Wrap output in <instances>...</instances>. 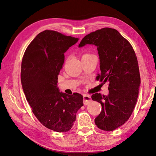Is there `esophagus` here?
I'll return each instance as SVG.
<instances>
[{
  "instance_id": "34e87169",
  "label": "esophagus",
  "mask_w": 156,
  "mask_h": 156,
  "mask_svg": "<svg viewBox=\"0 0 156 156\" xmlns=\"http://www.w3.org/2000/svg\"><path fill=\"white\" fill-rule=\"evenodd\" d=\"M91 101H92V99H91L90 96L87 95V94H84L83 96V102L84 105H88Z\"/></svg>"
}]
</instances>
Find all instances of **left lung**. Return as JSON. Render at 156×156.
<instances>
[{
  "label": "left lung",
  "instance_id": "1",
  "mask_svg": "<svg viewBox=\"0 0 156 156\" xmlns=\"http://www.w3.org/2000/svg\"><path fill=\"white\" fill-rule=\"evenodd\" d=\"M87 44L97 47L101 74L97 80L109 82L107 96L92 95V100L102 106L95 124L102 130L113 131L128 120L137 102L141 78L136 55L130 43L112 28H102L86 35L78 47Z\"/></svg>",
  "mask_w": 156,
  "mask_h": 156
}]
</instances>
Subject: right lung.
<instances>
[{
    "instance_id": "add662e5",
    "label": "right lung",
    "mask_w": 156,
    "mask_h": 156,
    "mask_svg": "<svg viewBox=\"0 0 156 156\" xmlns=\"http://www.w3.org/2000/svg\"><path fill=\"white\" fill-rule=\"evenodd\" d=\"M78 39L44 31L30 43L22 59V88L33 112L45 127L59 133L70 130L76 112L83 106L82 95H69L58 87L64 53Z\"/></svg>"
}]
</instances>
